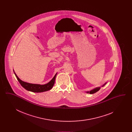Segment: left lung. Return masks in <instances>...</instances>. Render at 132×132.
I'll return each mask as SVG.
<instances>
[{"label":"left lung","mask_w":132,"mask_h":132,"mask_svg":"<svg viewBox=\"0 0 132 132\" xmlns=\"http://www.w3.org/2000/svg\"><path fill=\"white\" fill-rule=\"evenodd\" d=\"M105 84H104V85H105ZM104 85L103 86H104ZM100 89V87H98V88H94V89L90 90V92H88L87 93H89L90 94H94V93H96L97 92H98Z\"/></svg>","instance_id":"left-lung-1"}]
</instances>
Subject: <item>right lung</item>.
<instances>
[{
    "mask_svg": "<svg viewBox=\"0 0 132 132\" xmlns=\"http://www.w3.org/2000/svg\"><path fill=\"white\" fill-rule=\"evenodd\" d=\"M14 74L16 76L18 81L20 82V84L23 88H25L27 90L31 91V92H34V93H42V92H44L50 90V89H51L53 87V86L54 84L56 76L57 75L56 73L55 74V75L54 76V77L53 78V79L47 84H46L45 85H37V84H30L28 82H23L19 79L15 72H14Z\"/></svg>",
    "mask_w": 132,
    "mask_h": 132,
    "instance_id": "right-lung-1",
    "label": "right lung"
}]
</instances>
